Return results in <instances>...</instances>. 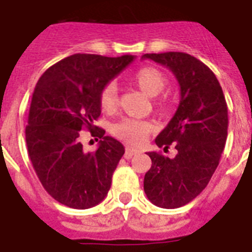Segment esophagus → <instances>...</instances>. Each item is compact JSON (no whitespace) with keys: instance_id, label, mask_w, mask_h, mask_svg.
I'll return each mask as SVG.
<instances>
[{"instance_id":"34e87169","label":"esophagus","mask_w":252,"mask_h":252,"mask_svg":"<svg viewBox=\"0 0 252 252\" xmlns=\"http://www.w3.org/2000/svg\"><path fill=\"white\" fill-rule=\"evenodd\" d=\"M140 153V150L137 149H133V148H129V146H126V154H124V157L126 158V159H130V158L133 157V156H136V154Z\"/></svg>"}]
</instances>
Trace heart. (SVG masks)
Listing matches in <instances>:
<instances>
[{"mask_svg": "<svg viewBox=\"0 0 252 252\" xmlns=\"http://www.w3.org/2000/svg\"><path fill=\"white\" fill-rule=\"evenodd\" d=\"M132 81L149 96H157L167 86L165 74L159 69L153 68V66H144V68L137 69L132 76ZM99 104H100V108L107 114H112L118 108V86L115 82H108L102 87V90L99 93ZM156 106L162 114L166 112L168 108L166 100H158ZM153 129L154 124L152 122L126 118L114 124L111 128V132L115 137L122 140L128 145L136 146L145 141L148 134Z\"/></svg>", "mask_w": 252, "mask_h": 252, "instance_id": "heart-1", "label": "heart"}]
</instances>
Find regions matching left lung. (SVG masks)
Wrapping results in <instances>:
<instances>
[{
	"instance_id": "8db88e82",
	"label": "left lung",
	"mask_w": 252,
	"mask_h": 252,
	"mask_svg": "<svg viewBox=\"0 0 252 252\" xmlns=\"http://www.w3.org/2000/svg\"><path fill=\"white\" fill-rule=\"evenodd\" d=\"M174 73L180 86L175 115L158 134L156 144L178 153L168 158L149 152L152 167L144 178V191L157 207H183L200 195L220 163L227 137V104L215 73L184 52L146 53Z\"/></svg>"
}]
</instances>
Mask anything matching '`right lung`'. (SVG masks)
Instances as JSON below:
<instances>
[{
  "label": "right lung",
  "instance_id": "add662e5",
  "mask_svg": "<svg viewBox=\"0 0 252 252\" xmlns=\"http://www.w3.org/2000/svg\"><path fill=\"white\" fill-rule=\"evenodd\" d=\"M133 60L132 55L76 53L52 65L37 81L26 126L27 152L45 191L66 207H95L110 191L124 146L94 126L100 116L99 93ZM84 129L101 138L93 154L80 144Z\"/></svg>",
  "mask_w": 252,
  "mask_h": 252
}]
</instances>
